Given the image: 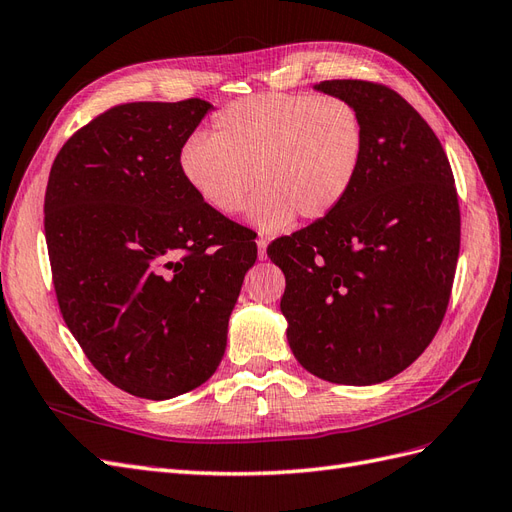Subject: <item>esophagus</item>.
I'll return each mask as SVG.
<instances>
[{
    "label": "esophagus",
    "instance_id": "1",
    "mask_svg": "<svg viewBox=\"0 0 512 512\" xmlns=\"http://www.w3.org/2000/svg\"><path fill=\"white\" fill-rule=\"evenodd\" d=\"M266 248H268V240H266V238H259V240H257L259 259H266Z\"/></svg>",
    "mask_w": 512,
    "mask_h": 512
}]
</instances>
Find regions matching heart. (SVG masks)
<instances>
[{"mask_svg": "<svg viewBox=\"0 0 512 512\" xmlns=\"http://www.w3.org/2000/svg\"><path fill=\"white\" fill-rule=\"evenodd\" d=\"M365 153L363 116L333 95L266 93L214 116L212 138L192 134L179 149L183 181L220 216L238 214L264 233L333 214L355 186Z\"/></svg>", "mask_w": 512, "mask_h": 512, "instance_id": "1", "label": "heart"}]
</instances>
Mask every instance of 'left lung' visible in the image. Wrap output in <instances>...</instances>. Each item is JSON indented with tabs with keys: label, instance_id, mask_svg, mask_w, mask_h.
<instances>
[{
	"label": "left lung",
	"instance_id": "1",
	"mask_svg": "<svg viewBox=\"0 0 512 512\" xmlns=\"http://www.w3.org/2000/svg\"><path fill=\"white\" fill-rule=\"evenodd\" d=\"M316 90L363 116L355 186L333 214L268 246L298 363L322 381L376 385L422 355L450 303L461 212L435 131L396 90L329 80Z\"/></svg>",
	"mask_w": 512,
	"mask_h": 512
}]
</instances>
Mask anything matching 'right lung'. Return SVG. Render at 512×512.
<instances>
[{
    "label": "right lung",
    "instance_id": "add662e5",
    "mask_svg": "<svg viewBox=\"0 0 512 512\" xmlns=\"http://www.w3.org/2000/svg\"><path fill=\"white\" fill-rule=\"evenodd\" d=\"M203 99L114 106L77 129L51 166L45 238L58 305L112 385L168 400L203 385L257 246L179 170L212 110Z\"/></svg>",
    "mask_w": 512,
    "mask_h": 512
}]
</instances>
